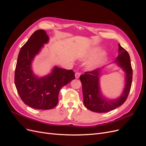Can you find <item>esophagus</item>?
Here are the masks:
<instances>
[{
    "label": "esophagus",
    "mask_w": 146,
    "mask_h": 146,
    "mask_svg": "<svg viewBox=\"0 0 146 146\" xmlns=\"http://www.w3.org/2000/svg\"><path fill=\"white\" fill-rule=\"evenodd\" d=\"M80 72H76V74H75V77H76V78H78L79 77H80Z\"/></svg>",
    "instance_id": "esophagus-1"
}]
</instances>
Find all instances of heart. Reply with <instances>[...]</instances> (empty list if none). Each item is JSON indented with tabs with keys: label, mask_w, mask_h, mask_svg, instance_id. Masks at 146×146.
Wrapping results in <instances>:
<instances>
[{
	"label": "heart",
	"mask_w": 146,
	"mask_h": 146,
	"mask_svg": "<svg viewBox=\"0 0 146 146\" xmlns=\"http://www.w3.org/2000/svg\"><path fill=\"white\" fill-rule=\"evenodd\" d=\"M102 48L99 46L92 47L88 50H86L85 54L81 56V58L82 60H86L93 58V57L98 54V53L100 52ZM106 56H107L106 52L104 51L101 52L100 54L97 56L96 58L92 59L88 63L86 66L87 69L89 70H94L97 68H98L100 64L103 62Z\"/></svg>",
	"instance_id": "heart-1"
}]
</instances>
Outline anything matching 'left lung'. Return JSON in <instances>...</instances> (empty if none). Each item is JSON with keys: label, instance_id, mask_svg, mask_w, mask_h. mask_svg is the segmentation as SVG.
Segmentation results:
<instances>
[{"label": "left lung", "instance_id": "obj_1", "mask_svg": "<svg viewBox=\"0 0 146 146\" xmlns=\"http://www.w3.org/2000/svg\"><path fill=\"white\" fill-rule=\"evenodd\" d=\"M116 64L125 74V85L123 91L116 99H108L102 94L100 80L106 66L93 71L85 72L80 77L82 84L83 104L86 108L96 113H107L120 107L125 102L131 86L133 71L130 55L119 44L118 55L111 64Z\"/></svg>", "mask_w": 146, "mask_h": 146}]
</instances>
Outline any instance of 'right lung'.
Here are the masks:
<instances>
[{
  "label": "right lung",
  "mask_w": 146,
  "mask_h": 146,
  "mask_svg": "<svg viewBox=\"0 0 146 146\" xmlns=\"http://www.w3.org/2000/svg\"><path fill=\"white\" fill-rule=\"evenodd\" d=\"M49 41L43 30L35 32L21 47L17 57L15 83L24 103L38 110H50L58 102L60 90L75 79L72 70L54 66L49 74L39 76L33 70L35 56Z\"/></svg>",
  "instance_id": "add662e5"
}]
</instances>
